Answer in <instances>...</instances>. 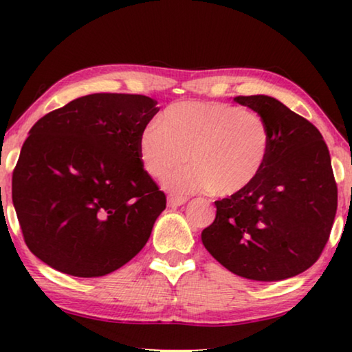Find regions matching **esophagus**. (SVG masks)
<instances>
[{"mask_svg": "<svg viewBox=\"0 0 352 352\" xmlns=\"http://www.w3.org/2000/svg\"><path fill=\"white\" fill-rule=\"evenodd\" d=\"M187 201V199L184 197H168V206H171V208H177V206L184 205Z\"/></svg>", "mask_w": 352, "mask_h": 352, "instance_id": "esophagus-1", "label": "esophagus"}]
</instances>
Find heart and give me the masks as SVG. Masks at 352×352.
<instances>
[{
	"instance_id": "obj_1",
	"label": "heart",
	"mask_w": 352,
	"mask_h": 352,
	"mask_svg": "<svg viewBox=\"0 0 352 352\" xmlns=\"http://www.w3.org/2000/svg\"><path fill=\"white\" fill-rule=\"evenodd\" d=\"M271 146V128L259 115L200 100L170 105L160 122L146 124L138 139L144 170L157 179L166 175L168 190L177 195L214 192L221 199L242 195L256 184ZM187 157L192 165L175 170Z\"/></svg>"
}]
</instances>
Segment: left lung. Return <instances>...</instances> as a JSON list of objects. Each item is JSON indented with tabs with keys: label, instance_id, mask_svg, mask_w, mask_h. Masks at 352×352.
Segmentation results:
<instances>
[{
	"label": "left lung",
	"instance_id": "8db88e82",
	"mask_svg": "<svg viewBox=\"0 0 352 352\" xmlns=\"http://www.w3.org/2000/svg\"><path fill=\"white\" fill-rule=\"evenodd\" d=\"M235 102L266 120L272 133L267 165L252 189L214 201L216 218L201 242L240 277L277 282L319 259L336 214L338 190L319 129L271 96Z\"/></svg>",
	"mask_w": 352,
	"mask_h": 352
}]
</instances>
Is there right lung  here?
Instances as JSON below:
<instances>
[{
  "label": "right lung",
  "instance_id": "1",
  "mask_svg": "<svg viewBox=\"0 0 352 352\" xmlns=\"http://www.w3.org/2000/svg\"><path fill=\"white\" fill-rule=\"evenodd\" d=\"M157 112L147 96L98 93L33 124L12 173V204L36 258L69 276L100 277L141 252L166 206L138 152Z\"/></svg>",
  "mask_w": 352,
  "mask_h": 352
}]
</instances>
